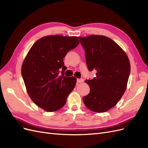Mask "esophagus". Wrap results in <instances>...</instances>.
I'll return each instance as SVG.
<instances>
[{
    "instance_id": "1",
    "label": "esophagus",
    "mask_w": 148,
    "mask_h": 148,
    "mask_svg": "<svg viewBox=\"0 0 148 148\" xmlns=\"http://www.w3.org/2000/svg\"><path fill=\"white\" fill-rule=\"evenodd\" d=\"M77 81L78 83H82L84 82V80L82 79H77Z\"/></svg>"
}]
</instances>
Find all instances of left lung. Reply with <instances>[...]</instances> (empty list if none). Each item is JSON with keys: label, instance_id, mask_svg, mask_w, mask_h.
Segmentation results:
<instances>
[{"label": "left lung", "instance_id": "8db88e82", "mask_svg": "<svg viewBox=\"0 0 148 148\" xmlns=\"http://www.w3.org/2000/svg\"><path fill=\"white\" fill-rule=\"evenodd\" d=\"M85 50L89 71H97L96 77L86 82L90 92L83 97L87 108L103 113L115 106L125 93L129 75V59L120 46L108 37L90 35L79 37Z\"/></svg>", "mask_w": 148, "mask_h": 148}]
</instances>
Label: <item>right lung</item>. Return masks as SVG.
I'll return each instance as SVG.
<instances>
[{
    "instance_id": "obj_1",
    "label": "right lung",
    "mask_w": 148,
    "mask_h": 148,
    "mask_svg": "<svg viewBox=\"0 0 148 148\" xmlns=\"http://www.w3.org/2000/svg\"><path fill=\"white\" fill-rule=\"evenodd\" d=\"M79 44L77 36H46L37 40L25 57L22 75L27 93L44 110L52 112L61 109L74 89L77 79L64 76L66 67L63 58Z\"/></svg>"
}]
</instances>
